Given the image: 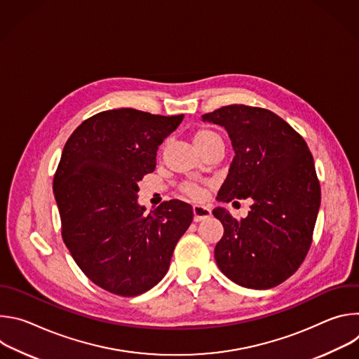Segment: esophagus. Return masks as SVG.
<instances>
[{"label":"esophagus","mask_w":359,"mask_h":359,"mask_svg":"<svg viewBox=\"0 0 359 359\" xmlns=\"http://www.w3.org/2000/svg\"><path fill=\"white\" fill-rule=\"evenodd\" d=\"M212 215L210 209L208 206H203V204H194L193 206V219L194 222H200L208 219Z\"/></svg>","instance_id":"obj_1"}]
</instances>
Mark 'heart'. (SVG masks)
<instances>
[{"label":"heart","mask_w":359,"mask_h":359,"mask_svg":"<svg viewBox=\"0 0 359 359\" xmlns=\"http://www.w3.org/2000/svg\"><path fill=\"white\" fill-rule=\"evenodd\" d=\"M216 139H222L220 135L212 129H198L196 133H194V143L198 149H203L206 147L209 143H212L213 140ZM182 191L193 198H200L204 196V187L198 183H194V182H187L182 186Z\"/></svg>","instance_id":"b5f03b06"}]
</instances>
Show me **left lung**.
Listing matches in <instances>:
<instances>
[{
	"instance_id": "obj_1",
	"label": "left lung",
	"mask_w": 359,
	"mask_h": 359,
	"mask_svg": "<svg viewBox=\"0 0 359 359\" xmlns=\"http://www.w3.org/2000/svg\"><path fill=\"white\" fill-rule=\"evenodd\" d=\"M201 118L227 130L236 153L217 200H254L240 222L213 210L224 227L216 263L241 287L273 288L298 270L313 243L321 187L311 151L269 109L229 105Z\"/></svg>"
}]
</instances>
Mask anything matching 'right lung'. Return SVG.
I'll return each mask as SVG.
<instances>
[{"instance_id":"add662e5","label":"right lung","mask_w":359,"mask_h":359,"mask_svg":"<svg viewBox=\"0 0 359 359\" xmlns=\"http://www.w3.org/2000/svg\"><path fill=\"white\" fill-rule=\"evenodd\" d=\"M182 121L112 109L83 121L65 143L54 176L62 238L83 274L112 294L155 287L193 220L177 198L147 215L137 204V182L155 170L159 146Z\"/></svg>"}]
</instances>
